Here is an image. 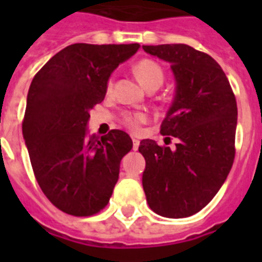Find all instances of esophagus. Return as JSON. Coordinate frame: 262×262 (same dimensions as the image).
Listing matches in <instances>:
<instances>
[{
    "mask_svg": "<svg viewBox=\"0 0 262 262\" xmlns=\"http://www.w3.org/2000/svg\"><path fill=\"white\" fill-rule=\"evenodd\" d=\"M139 144H140V142H139L137 139H133V148H135V150H137V147H139Z\"/></svg>",
    "mask_w": 262,
    "mask_h": 262,
    "instance_id": "obj_1",
    "label": "esophagus"
}]
</instances>
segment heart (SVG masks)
<instances>
[{"mask_svg":"<svg viewBox=\"0 0 262 262\" xmlns=\"http://www.w3.org/2000/svg\"><path fill=\"white\" fill-rule=\"evenodd\" d=\"M135 74L137 75V78L140 80L143 85L146 88H153V86H157L159 88L163 81H164V70L163 67L156 63L154 60L143 59L140 61H137L136 66H135ZM112 86H114V78L111 77L106 82V91H112ZM122 120L126 126H129L130 129H136L137 126L140 125L142 122L146 120V116L140 112H125L122 115Z\"/></svg>","mask_w":262,"mask_h":262,"instance_id":"heart-1","label":"heart"}]
</instances>
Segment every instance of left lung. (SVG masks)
I'll use <instances>...</instances> for the list:
<instances>
[{"label": "left lung", "mask_w": 262, "mask_h": 262, "mask_svg": "<svg viewBox=\"0 0 262 262\" xmlns=\"http://www.w3.org/2000/svg\"><path fill=\"white\" fill-rule=\"evenodd\" d=\"M171 64L176 97L160 133L180 139L176 150L140 142L143 189L150 209L181 219L198 213L223 185L234 161L237 103L230 82L209 54L188 45L143 46Z\"/></svg>", "instance_id": "obj_1"}]
</instances>
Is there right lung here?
<instances>
[{"mask_svg":"<svg viewBox=\"0 0 262 262\" xmlns=\"http://www.w3.org/2000/svg\"><path fill=\"white\" fill-rule=\"evenodd\" d=\"M139 48L74 43L32 80L22 133L39 187L64 213L92 216L112 196L120 160L133 143L118 129L86 139V123L90 111L105 98L112 71Z\"/></svg>","mask_w":262,"mask_h":262,"instance_id":"right-lung-1","label":"right lung"}]
</instances>
